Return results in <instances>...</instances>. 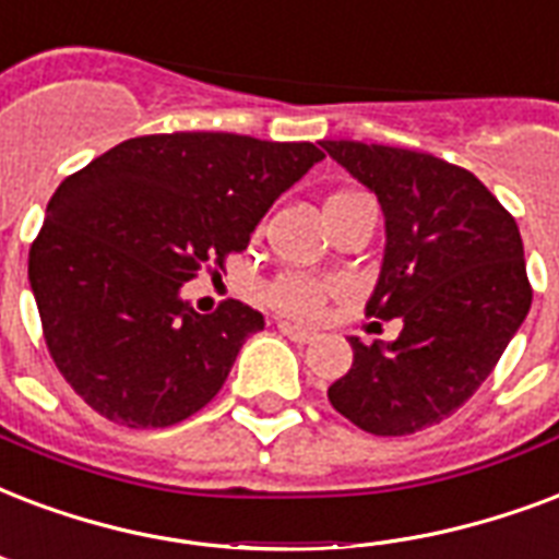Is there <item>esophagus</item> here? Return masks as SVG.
<instances>
[{
	"instance_id": "obj_1",
	"label": "esophagus",
	"mask_w": 559,
	"mask_h": 559,
	"mask_svg": "<svg viewBox=\"0 0 559 559\" xmlns=\"http://www.w3.org/2000/svg\"><path fill=\"white\" fill-rule=\"evenodd\" d=\"M278 331H281V334H284V336H289L293 343H301V346H305V343H310V340H313V334H310V331H305V328L289 325V322H281Z\"/></svg>"
}]
</instances>
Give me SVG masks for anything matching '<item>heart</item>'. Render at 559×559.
Returning a JSON list of instances; mask_svg holds the SVG:
<instances>
[{
    "mask_svg": "<svg viewBox=\"0 0 559 559\" xmlns=\"http://www.w3.org/2000/svg\"><path fill=\"white\" fill-rule=\"evenodd\" d=\"M352 193L331 195L328 202H340ZM325 284L308 278V275H281L266 287V301L284 317L293 319H317L322 305H325Z\"/></svg>",
    "mask_w": 559,
    "mask_h": 559,
    "instance_id": "b5f03b06",
    "label": "heart"
}]
</instances>
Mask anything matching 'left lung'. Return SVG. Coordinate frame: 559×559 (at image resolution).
<instances>
[{"label": "left lung", "instance_id": "1", "mask_svg": "<svg viewBox=\"0 0 559 559\" xmlns=\"http://www.w3.org/2000/svg\"><path fill=\"white\" fill-rule=\"evenodd\" d=\"M322 148L381 202L386 246L366 313L404 322L393 343L352 336V369L328 399L374 437L431 428L487 381L531 310L519 225L442 157L357 140Z\"/></svg>", "mask_w": 559, "mask_h": 559}]
</instances>
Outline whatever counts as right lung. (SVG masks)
<instances>
[{"label":"right lung","mask_w":559,"mask_h":559,"mask_svg":"<svg viewBox=\"0 0 559 559\" xmlns=\"http://www.w3.org/2000/svg\"><path fill=\"white\" fill-rule=\"evenodd\" d=\"M325 152L313 143L146 134L63 178L28 251L58 372L105 419L169 428L223 390L263 317L242 301L195 313L181 287L225 270L254 225Z\"/></svg>","instance_id":"right-lung-1"}]
</instances>
